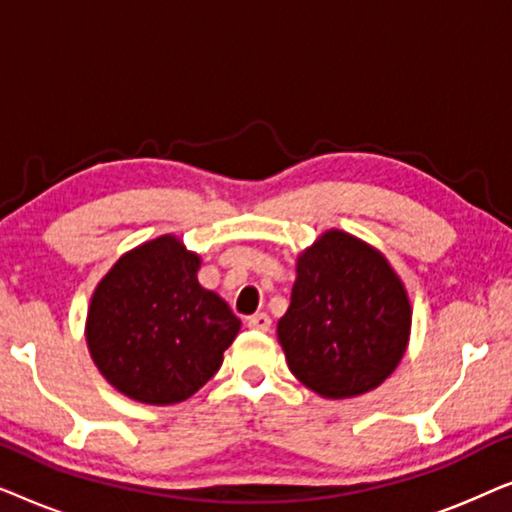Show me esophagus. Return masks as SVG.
I'll return each instance as SVG.
<instances>
[{
  "instance_id": "34e87169",
  "label": "esophagus",
  "mask_w": 512,
  "mask_h": 512,
  "mask_svg": "<svg viewBox=\"0 0 512 512\" xmlns=\"http://www.w3.org/2000/svg\"><path fill=\"white\" fill-rule=\"evenodd\" d=\"M247 326L249 328H254V331H270V326H272V321H270V317L265 312H258V314H251V317L247 319Z\"/></svg>"
}]
</instances>
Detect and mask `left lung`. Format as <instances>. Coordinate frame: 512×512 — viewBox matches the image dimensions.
<instances>
[{
  "instance_id": "1",
  "label": "left lung",
  "mask_w": 512,
  "mask_h": 512,
  "mask_svg": "<svg viewBox=\"0 0 512 512\" xmlns=\"http://www.w3.org/2000/svg\"><path fill=\"white\" fill-rule=\"evenodd\" d=\"M410 324L408 291L387 258L345 230H326L298 256L277 338L307 389L352 398L394 373Z\"/></svg>"
}]
</instances>
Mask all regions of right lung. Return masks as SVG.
<instances>
[{
  "instance_id": "right-lung-1",
  "label": "right lung",
  "mask_w": 512,
  "mask_h": 512,
  "mask_svg": "<svg viewBox=\"0 0 512 512\" xmlns=\"http://www.w3.org/2000/svg\"><path fill=\"white\" fill-rule=\"evenodd\" d=\"M198 270V254L160 235L123 254L97 284L86 319L90 356L132 401L191 398L240 331L226 300L200 286Z\"/></svg>"
}]
</instances>
